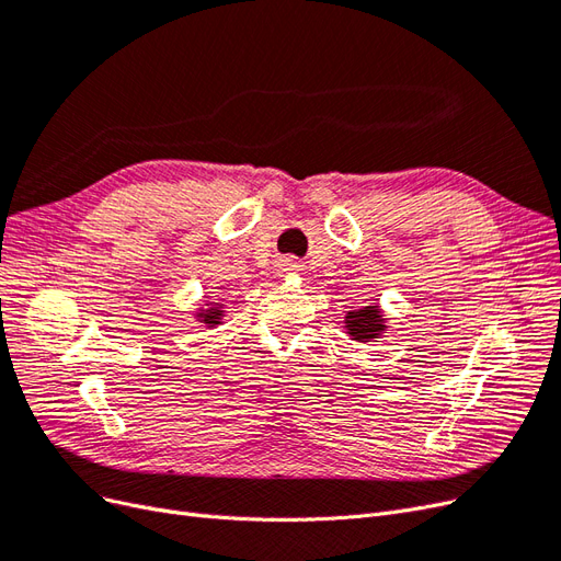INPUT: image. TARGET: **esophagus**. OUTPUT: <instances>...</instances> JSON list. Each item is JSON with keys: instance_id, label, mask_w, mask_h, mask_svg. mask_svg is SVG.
Masks as SVG:
<instances>
[{"instance_id": "esophagus-1", "label": "esophagus", "mask_w": 561, "mask_h": 561, "mask_svg": "<svg viewBox=\"0 0 561 561\" xmlns=\"http://www.w3.org/2000/svg\"><path fill=\"white\" fill-rule=\"evenodd\" d=\"M290 268H295V266H290V264H285V268H283V271H290Z\"/></svg>"}]
</instances>
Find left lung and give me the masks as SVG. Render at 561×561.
<instances>
[{
	"label": "left lung",
	"instance_id": "obj_1",
	"mask_svg": "<svg viewBox=\"0 0 561 561\" xmlns=\"http://www.w3.org/2000/svg\"><path fill=\"white\" fill-rule=\"evenodd\" d=\"M388 318L383 316V309L379 304H371V307L353 309L344 316V330L355 342H377V339L386 332Z\"/></svg>",
	"mask_w": 561,
	"mask_h": 561
}]
</instances>
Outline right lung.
<instances>
[{"mask_svg": "<svg viewBox=\"0 0 561 561\" xmlns=\"http://www.w3.org/2000/svg\"><path fill=\"white\" fill-rule=\"evenodd\" d=\"M225 304L222 301H208V299H203V307H198L196 311H194V320L196 322H201L203 328H217V325H222V320H225Z\"/></svg>", "mask_w": 561, "mask_h": 561, "instance_id": "right-lung-1", "label": "right lung"}]
</instances>
